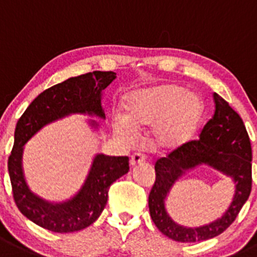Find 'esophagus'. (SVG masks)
<instances>
[{
  "label": "esophagus",
  "instance_id": "34e87169",
  "mask_svg": "<svg viewBox=\"0 0 257 257\" xmlns=\"http://www.w3.org/2000/svg\"><path fill=\"white\" fill-rule=\"evenodd\" d=\"M146 161V156L143 155V153H140V152H136L132 155L131 157V165L132 166H136V165H140L142 164V162Z\"/></svg>",
  "mask_w": 257,
  "mask_h": 257
}]
</instances>
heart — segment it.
Masks as SVG:
<instances>
[{"instance_id": "1", "label": "heart", "mask_w": 257, "mask_h": 257, "mask_svg": "<svg viewBox=\"0 0 257 257\" xmlns=\"http://www.w3.org/2000/svg\"><path fill=\"white\" fill-rule=\"evenodd\" d=\"M203 115L204 105L198 95L177 85H160L132 92L126 97L125 116H115L114 129L132 140L138 129L155 126L156 143L176 150L193 140Z\"/></svg>"}]
</instances>
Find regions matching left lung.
<instances>
[{
	"label": "left lung",
	"mask_w": 257,
	"mask_h": 257,
	"mask_svg": "<svg viewBox=\"0 0 257 257\" xmlns=\"http://www.w3.org/2000/svg\"><path fill=\"white\" fill-rule=\"evenodd\" d=\"M213 97L214 115L204 125L200 138L176 148L155 165L156 181L148 196L150 214L156 227L174 241L198 242L220 234L234 222L251 193L252 151L247 131L226 100L215 92ZM200 164H208L231 177L234 199L226 213L214 222L200 227L181 226L169 217L164 201L177 180Z\"/></svg>",
	"instance_id": "8db88e82"
}]
</instances>
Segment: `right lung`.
I'll return each instance as SVG.
<instances>
[{"mask_svg":"<svg viewBox=\"0 0 257 257\" xmlns=\"http://www.w3.org/2000/svg\"><path fill=\"white\" fill-rule=\"evenodd\" d=\"M115 77L116 73L111 71H95L52 86L35 97L16 124L15 142L7 162L14 200L28 219L48 231L68 233L92 224L106 205L110 185L129 171V158L96 155L80 191L66 201L50 203L33 193L26 184L23 171L24 145L43 126L69 114L105 119L102 91ZM90 125L97 128L93 120Z\"/></svg>","mask_w":257,"mask_h":257,"instance_id":"1","label":"right lung"}]
</instances>
